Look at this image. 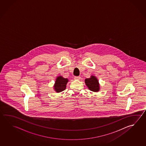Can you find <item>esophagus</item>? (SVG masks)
I'll use <instances>...</instances> for the list:
<instances>
[{
	"label": "esophagus",
	"instance_id": "esophagus-1",
	"mask_svg": "<svg viewBox=\"0 0 146 146\" xmlns=\"http://www.w3.org/2000/svg\"><path fill=\"white\" fill-rule=\"evenodd\" d=\"M81 79V78L80 77H74V79L76 80H80Z\"/></svg>",
	"mask_w": 146,
	"mask_h": 146
}]
</instances>
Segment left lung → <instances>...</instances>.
I'll use <instances>...</instances> for the list:
<instances>
[{
  "label": "left lung",
  "mask_w": 146,
  "mask_h": 146,
  "mask_svg": "<svg viewBox=\"0 0 146 146\" xmlns=\"http://www.w3.org/2000/svg\"><path fill=\"white\" fill-rule=\"evenodd\" d=\"M85 83L88 88L93 92H98L100 90V84L95 76L92 75L90 78L85 79Z\"/></svg>",
  "instance_id": "left-lung-1"
}]
</instances>
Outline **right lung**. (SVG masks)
<instances>
[{"label": "right lung", "mask_w": 146, "mask_h": 146, "mask_svg": "<svg viewBox=\"0 0 146 146\" xmlns=\"http://www.w3.org/2000/svg\"><path fill=\"white\" fill-rule=\"evenodd\" d=\"M68 82V79L67 78H64L62 76H58L53 85V90L57 93H60L66 89Z\"/></svg>", "instance_id": "add662e5"}]
</instances>
